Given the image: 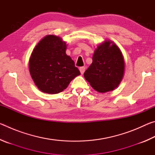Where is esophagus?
<instances>
[{"label":"esophagus","mask_w":155,"mask_h":155,"mask_svg":"<svg viewBox=\"0 0 155 155\" xmlns=\"http://www.w3.org/2000/svg\"><path fill=\"white\" fill-rule=\"evenodd\" d=\"M85 67H81L80 68H79V70H80V72H81V74H83L84 73V72H85Z\"/></svg>","instance_id":"obj_1"}]
</instances>
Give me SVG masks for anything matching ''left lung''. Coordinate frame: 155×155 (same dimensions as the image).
Returning <instances> with one entry per match:
<instances>
[{"label": "left lung", "mask_w": 155, "mask_h": 155, "mask_svg": "<svg viewBox=\"0 0 155 155\" xmlns=\"http://www.w3.org/2000/svg\"><path fill=\"white\" fill-rule=\"evenodd\" d=\"M125 62L119 47L111 40H104L94 51L92 63L84 77L101 93L114 90L124 77Z\"/></svg>", "instance_id": "1"}]
</instances>
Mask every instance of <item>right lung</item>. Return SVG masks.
<instances>
[{"label":"right lung","mask_w":155,"mask_h":155,"mask_svg":"<svg viewBox=\"0 0 155 155\" xmlns=\"http://www.w3.org/2000/svg\"><path fill=\"white\" fill-rule=\"evenodd\" d=\"M66 42L54 35L41 39L31 52L28 68L35 85L44 93L61 92L81 73L65 53Z\"/></svg>","instance_id":"obj_1"}]
</instances>
